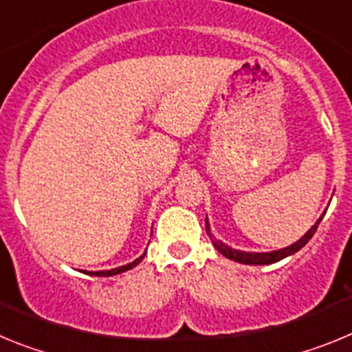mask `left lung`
I'll return each mask as SVG.
<instances>
[{
	"label": "left lung",
	"instance_id": "1",
	"mask_svg": "<svg viewBox=\"0 0 352 352\" xmlns=\"http://www.w3.org/2000/svg\"><path fill=\"white\" fill-rule=\"evenodd\" d=\"M321 220H322V217L317 220L316 226H314L312 229H310V231L307 232V234H305L300 241H296L294 245H291V247H287V248H282V250L266 252V254H252V252H241V250H234V248L227 247V245H223L222 241H219V239L211 234L210 226H208V220H206V231H208V236H210V239L213 241L214 248H217V250H219L222 256H226L227 259L236 261V263H243V264H273V263H276V261H280V259H284V257L291 256V254H294V252H298L301 247H305V245L309 243V239L316 234L317 227H319Z\"/></svg>",
	"mask_w": 352,
	"mask_h": 352
}]
</instances>
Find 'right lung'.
<instances>
[{
    "instance_id": "add662e5",
    "label": "right lung",
    "mask_w": 352,
    "mask_h": 352,
    "mask_svg": "<svg viewBox=\"0 0 352 352\" xmlns=\"http://www.w3.org/2000/svg\"><path fill=\"white\" fill-rule=\"evenodd\" d=\"M142 259H144V254H142V256L139 257V259H135V261H133V263L126 264V266H120V268L109 270V272H88V273H89V275H95V276H113V275H118V273H123V272H126V270H132L133 266H138V264L141 263Z\"/></svg>"
}]
</instances>
